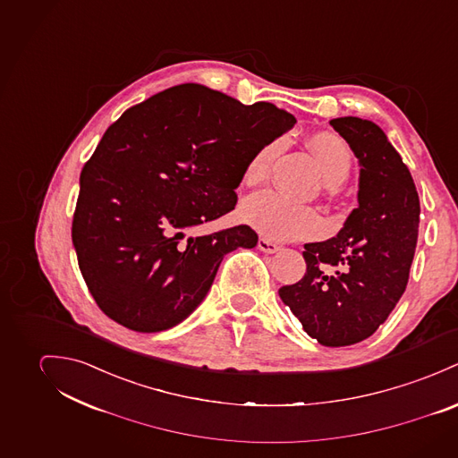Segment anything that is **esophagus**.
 Returning <instances> with one entry per match:
<instances>
[{
    "label": "esophagus",
    "instance_id": "1",
    "mask_svg": "<svg viewBox=\"0 0 458 458\" xmlns=\"http://www.w3.org/2000/svg\"><path fill=\"white\" fill-rule=\"evenodd\" d=\"M258 250L263 251V253L274 254L279 251V246L270 242V241H267V239H259L258 241Z\"/></svg>",
    "mask_w": 458,
    "mask_h": 458
}]
</instances>
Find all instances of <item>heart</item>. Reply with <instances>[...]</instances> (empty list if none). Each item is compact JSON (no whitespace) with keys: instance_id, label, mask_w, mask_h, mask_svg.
I'll return each mask as SVG.
<instances>
[{"instance_id":"b5f03b06","label":"heart","mask_w":458,"mask_h":458,"mask_svg":"<svg viewBox=\"0 0 458 458\" xmlns=\"http://www.w3.org/2000/svg\"><path fill=\"white\" fill-rule=\"evenodd\" d=\"M283 140H274L253 154L244 168V182L256 186L268 177L270 165L279 153ZM309 146L328 186L343 184L353 163L350 146L335 133H316ZM241 216L259 235L270 241H297L314 237L323 230L321 216L305 205L295 204L276 191L258 193L241 207Z\"/></svg>"}]
</instances>
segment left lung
Wrapping results in <instances>:
<instances>
[{
	"instance_id": "left-lung-1",
	"label": "left lung",
	"mask_w": 458,
	"mask_h": 458,
	"mask_svg": "<svg viewBox=\"0 0 458 458\" xmlns=\"http://www.w3.org/2000/svg\"><path fill=\"white\" fill-rule=\"evenodd\" d=\"M330 126L360 165L358 207L341 232L304 246V277L279 297L323 346L370 337L401 301L420 225V199L401 154L372 121L337 117Z\"/></svg>"
}]
</instances>
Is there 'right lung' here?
Wrapping results in <instances>:
<instances>
[{
  "label": "right lung",
  "mask_w": 458,
  "mask_h": 458,
  "mask_svg": "<svg viewBox=\"0 0 458 458\" xmlns=\"http://www.w3.org/2000/svg\"><path fill=\"white\" fill-rule=\"evenodd\" d=\"M297 119L181 84L128 108L81 174L72 241L103 312L135 332L179 325L204 301L225 254L251 250L239 225L202 237L186 230L233 210L256 151Z\"/></svg>",
  "instance_id": "add662e5"
}]
</instances>
